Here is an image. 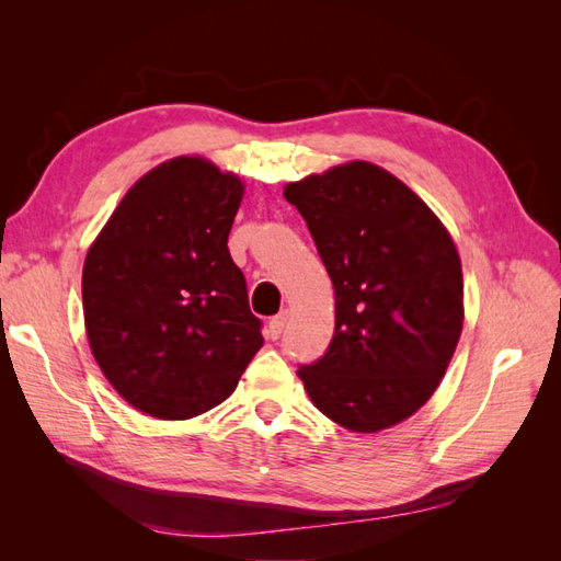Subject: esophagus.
<instances>
[{
	"mask_svg": "<svg viewBox=\"0 0 561 561\" xmlns=\"http://www.w3.org/2000/svg\"><path fill=\"white\" fill-rule=\"evenodd\" d=\"M285 322H287V311H283V313L271 318V320H268V328H266V336H268V339H278L280 332H283V328H285Z\"/></svg>",
	"mask_w": 561,
	"mask_h": 561,
	"instance_id": "obj_1",
	"label": "esophagus"
}]
</instances>
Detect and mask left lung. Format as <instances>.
<instances>
[{
    "mask_svg": "<svg viewBox=\"0 0 561 561\" xmlns=\"http://www.w3.org/2000/svg\"><path fill=\"white\" fill-rule=\"evenodd\" d=\"M334 285L328 353L297 375L318 410L379 433L431 400L463 330V271L451 233L393 173L369 161L285 184Z\"/></svg>",
    "mask_w": 561,
    "mask_h": 561,
    "instance_id": "1",
    "label": "left lung"
}]
</instances>
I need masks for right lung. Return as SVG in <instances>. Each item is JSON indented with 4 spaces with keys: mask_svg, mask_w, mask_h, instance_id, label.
Returning a JSON list of instances; mask_svg holds the SVG:
<instances>
[{
    "mask_svg": "<svg viewBox=\"0 0 561 561\" xmlns=\"http://www.w3.org/2000/svg\"><path fill=\"white\" fill-rule=\"evenodd\" d=\"M245 184L203 157L151 168L83 262L89 346L130 407L163 421L225 402L264 344L227 241Z\"/></svg>",
    "mask_w": 561,
    "mask_h": 561,
    "instance_id": "obj_1",
    "label": "right lung"
}]
</instances>
